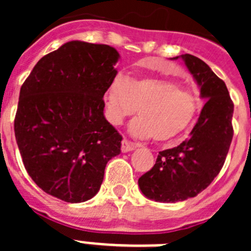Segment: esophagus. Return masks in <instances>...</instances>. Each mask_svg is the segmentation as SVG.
Listing matches in <instances>:
<instances>
[{"label": "esophagus", "instance_id": "1", "mask_svg": "<svg viewBox=\"0 0 251 251\" xmlns=\"http://www.w3.org/2000/svg\"><path fill=\"white\" fill-rule=\"evenodd\" d=\"M134 148H136V145L132 143L130 141H128L127 138H124L123 141H122V152H130V151H133Z\"/></svg>", "mask_w": 251, "mask_h": 251}]
</instances>
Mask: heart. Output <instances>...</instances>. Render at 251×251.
Wrapping results in <instances>:
<instances>
[{"instance_id": "obj_1", "label": "heart", "mask_w": 251, "mask_h": 251, "mask_svg": "<svg viewBox=\"0 0 251 251\" xmlns=\"http://www.w3.org/2000/svg\"><path fill=\"white\" fill-rule=\"evenodd\" d=\"M106 117L110 123L121 124L139 113L130 124V132L141 138L166 142L176 138L194 122L200 109V97L170 79L117 75L105 92ZM140 110L138 111V109Z\"/></svg>"}]
</instances>
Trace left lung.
<instances>
[{"instance_id": "obj_1", "label": "left lung", "mask_w": 251, "mask_h": 251, "mask_svg": "<svg viewBox=\"0 0 251 251\" xmlns=\"http://www.w3.org/2000/svg\"><path fill=\"white\" fill-rule=\"evenodd\" d=\"M181 57L207 101L190 138L159 152L154 166L139 177L143 195L159 202L185 201L203 191L223 168L234 136V103L224 80L199 57Z\"/></svg>"}]
</instances>
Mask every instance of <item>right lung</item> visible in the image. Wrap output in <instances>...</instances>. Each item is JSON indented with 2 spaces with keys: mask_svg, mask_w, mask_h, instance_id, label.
<instances>
[{
  "mask_svg": "<svg viewBox=\"0 0 251 251\" xmlns=\"http://www.w3.org/2000/svg\"><path fill=\"white\" fill-rule=\"evenodd\" d=\"M118 51L70 41L37 61L20 90L15 137L27 174L43 191L84 202L100 188L122 136L104 118V94Z\"/></svg>",
  "mask_w": 251,
  "mask_h": 251,
  "instance_id": "obj_1",
  "label": "right lung"
}]
</instances>
